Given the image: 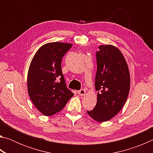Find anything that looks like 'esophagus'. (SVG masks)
<instances>
[{
  "label": "esophagus",
  "instance_id": "1",
  "mask_svg": "<svg viewBox=\"0 0 153 153\" xmlns=\"http://www.w3.org/2000/svg\"><path fill=\"white\" fill-rule=\"evenodd\" d=\"M77 92H78V94L79 96H84V95H85V94H86V90L81 89L80 90H79Z\"/></svg>",
  "mask_w": 153,
  "mask_h": 153
}]
</instances>
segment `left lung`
Segmentation results:
<instances>
[{
  "instance_id": "obj_1",
  "label": "left lung",
  "mask_w": 153,
  "mask_h": 153,
  "mask_svg": "<svg viewBox=\"0 0 153 153\" xmlns=\"http://www.w3.org/2000/svg\"><path fill=\"white\" fill-rule=\"evenodd\" d=\"M98 48L95 77L97 102L94 109L87 113L95 121L104 122L115 117L126 103L130 76L126 59L116 46L100 45Z\"/></svg>"
}]
</instances>
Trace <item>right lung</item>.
<instances>
[{
	"mask_svg": "<svg viewBox=\"0 0 153 153\" xmlns=\"http://www.w3.org/2000/svg\"><path fill=\"white\" fill-rule=\"evenodd\" d=\"M72 44L50 42L38 49L27 73V91L33 104L45 116L61 111L74 96L66 86L61 69L63 56Z\"/></svg>",
	"mask_w": 153,
	"mask_h": 153,
	"instance_id": "right-lung-1",
	"label": "right lung"
}]
</instances>
